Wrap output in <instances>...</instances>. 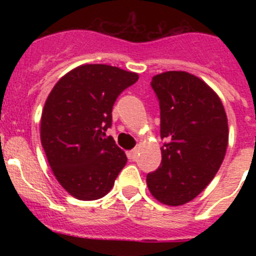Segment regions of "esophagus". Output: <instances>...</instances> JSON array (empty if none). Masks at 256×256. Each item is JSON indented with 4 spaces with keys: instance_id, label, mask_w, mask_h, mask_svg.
Returning <instances> with one entry per match:
<instances>
[{
    "instance_id": "34e87169",
    "label": "esophagus",
    "mask_w": 256,
    "mask_h": 256,
    "mask_svg": "<svg viewBox=\"0 0 256 256\" xmlns=\"http://www.w3.org/2000/svg\"><path fill=\"white\" fill-rule=\"evenodd\" d=\"M126 155H128V158H130V160H134L136 158H137V155H138V151L130 150V151H128V154H126Z\"/></svg>"
}]
</instances>
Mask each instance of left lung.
I'll return each instance as SVG.
<instances>
[{
	"label": "left lung",
	"mask_w": 256,
	"mask_h": 256,
	"mask_svg": "<svg viewBox=\"0 0 256 256\" xmlns=\"http://www.w3.org/2000/svg\"><path fill=\"white\" fill-rule=\"evenodd\" d=\"M160 105L162 164L148 174L151 195L180 206L196 198L216 177L228 146V120L218 94L187 72L152 76Z\"/></svg>",
	"instance_id": "left-lung-1"
}]
</instances>
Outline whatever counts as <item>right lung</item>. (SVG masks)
Returning <instances> with one entry per match:
<instances>
[{"label":"right lung","instance_id":"obj_1","mask_svg":"<svg viewBox=\"0 0 256 256\" xmlns=\"http://www.w3.org/2000/svg\"><path fill=\"white\" fill-rule=\"evenodd\" d=\"M138 74L84 64L58 79L44 102L40 142L62 188L78 200H97L114 186L126 156L106 130L118 96Z\"/></svg>","mask_w":256,"mask_h":256}]
</instances>
